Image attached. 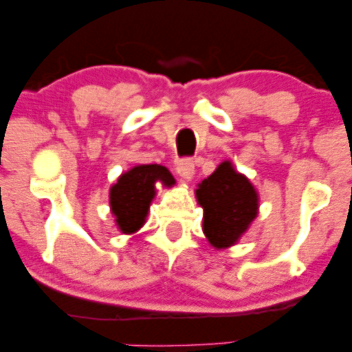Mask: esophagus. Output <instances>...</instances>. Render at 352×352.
Wrapping results in <instances>:
<instances>
[{"instance_id": "1", "label": "esophagus", "mask_w": 352, "mask_h": 352, "mask_svg": "<svg viewBox=\"0 0 352 352\" xmlns=\"http://www.w3.org/2000/svg\"><path fill=\"white\" fill-rule=\"evenodd\" d=\"M193 172H195V165H193L192 159H180L177 162V173L184 180H190L193 177Z\"/></svg>"}]
</instances>
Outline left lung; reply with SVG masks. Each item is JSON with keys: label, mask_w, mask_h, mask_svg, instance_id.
Instances as JSON below:
<instances>
[{"label": "left lung", "mask_w": 352, "mask_h": 352, "mask_svg": "<svg viewBox=\"0 0 352 352\" xmlns=\"http://www.w3.org/2000/svg\"><path fill=\"white\" fill-rule=\"evenodd\" d=\"M204 208V233L217 250L235 245L258 215V193L252 182L225 160L195 190Z\"/></svg>", "instance_id": "1"}]
</instances>
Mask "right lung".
Segmentation results:
<instances>
[{
    "instance_id": "right-lung-1",
    "label": "right lung",
    "mask_w": 352,
    "mask_h": 352,
    "mask_svg": "<svg viewBox=\"0 0 352 352\" xmlns=\"http://www.w3.org/2000/svg\"><path fill=\"white\" fill-rule=\"evenodd\" d=\"M175 185V179L162 165H135L117 179L111 187V212L122 233H135L145 223L151 201L155 197V184Z\"/></svg>"
}]
</instances>
